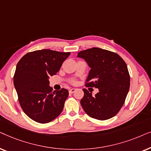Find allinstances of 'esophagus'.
Returning <instances> with one entry per match:
<instances>
[{
    "instance_id": "1",
    "label": "esophagus",
    "mask_w": 151,
    "mask_h": 151,
    "mask_svg": "<svg viewBox=\"0 0 151 151\" xmlns=\"http://www.w3.org/2000/svg\"><path fill=\"white\" fill-rule=\"evenodd\" d=\"M75 90H76L75 88H71V89L69 90V92H70V93H73V92L75 91Z\"/></svg>"
}]
</instances>
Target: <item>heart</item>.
<instances>
[{"instance_id":"heart-1","label":"heart","mask_w":151,"mask_h":151,"mask_svg":"<svg viewBox=\"0 0 151 151\" xmlns=\"http://www.w3.org/2000/svg\"><path fill=\"white\" fill-rule=\"evenodd\" d=\"M72 82H74V81H72Z\"/></svg>"}]
</instances>
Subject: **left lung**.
I'll return each instance as SVG.
<instances>
[{
	"instance_id": "8db88e82",
	"label": "left lung",
	"mask_w": 151,
	"mask_h": 151,
	"mask_svg": "<svg viewBox=\"0 0 151 151\" xmlns=\"http://www.w3.org/2000/svg\"><path fill=\"white\" fill-rule=\"evenodd\" d=\"M91 68L86 79V87L96 88L92 96L86 88L81 105L88 115L98 120H106L119 112L130 88V74L124 59L115 52L99 47L79 52Z\"/></svg>"
}]
</instances>
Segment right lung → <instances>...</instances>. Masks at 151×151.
Segmentation results:
<instances>
[{"label": "right lung", "instance_id": "right-lung-1", "mask_svg": "<svg viewBox=\"0 0 151 151\" xmlns=\"http://www.w3.org/2000/svg\"><path fill=\"white\" fill-rule=\"evenodd\" d=\"M70 55L51 50H36L18 62L14 84L21 108L34 121L49 123L61 113L69 92L65 88L52 91L49 77L59 72Z\"/></svg>", "mask_w": 151, "mask_h": 151}]
</instances>
